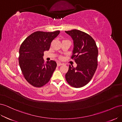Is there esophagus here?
Listing matches in <instances>:
<instances>
[{
  "mask_svg": "<svg viewBox=\"0 0 122 122\" xmlns=\"http://www.w3.org/2000/svg\"><path fill=\"white\" fill-rule=\"evenodd\" d=\"M63 65V64L61 63L60 62H58V63H57V66H61V65Z\"/></svg>",
  "mask_w": 122,
  "mask_h": 122,
  "instance_id": "obj_1",
  "label": "esophagus"
}]
</instances>
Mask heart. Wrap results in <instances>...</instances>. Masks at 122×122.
Listing matches in <instances>:
<instances>
[{"label":"heart","instance_id":"obj_1","mask_svg":"<svg viewBox=\"0 0 122 122\" xmlns=\"http://www.w3.org/2000/svg\"><path fill=\"white\" fill-rule=\"evenodd\" d=\"M60 58V60H63V59L62 57H60V58Z\"/></svg>","mask_w":122,"mask_h":122}]
</instances>
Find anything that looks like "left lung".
<instances>
[{"label": "left lung", "instance_id": "8db88e82", "mask_svg": "<svg viewBox=\"0 0 122 122\" xmlns=\"http://www.w3.org/2000/svg\"><path fill=\"white\" fill-rule=\"evenodd\" d=\"M74 41L71 59L77 64L69 66L66 80L75 88L86 85L91 80L98 66V50L95 41L89 35L78 30L65 31Z\"/></svg>", "mask_w": 122, "mask_h": 122}]
</instances>
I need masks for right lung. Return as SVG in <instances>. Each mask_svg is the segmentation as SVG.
<instances>
[{"instance_id":"obj_1","label":"right lung","mask_w":122,"mask_h":122,"mask_svg":"<svg viewBox=\"0 0 122 122\" xmlns=\"http://www.w3.org/2000/svg\"><path fill=\"white\" fill-rule=\"evenodd\" d=\"M60 31H37L23 41L19 48V63L24 78L30 85L41 87L47 83L57 67L53 60L45 64L44 51H48L52 41Z\"/></svg>"}]
</instances>
